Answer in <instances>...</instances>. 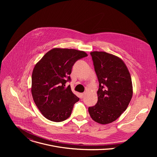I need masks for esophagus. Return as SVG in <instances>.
<instances>
[{
	"mask_svg": "<svg viewBox=\"0 0 157 157\" xmlns=\"http://www.w3.org/2000/svg\"><path fill=\"white\" fill-rule=\"evenodd\" d=\"M85 94H86V93H81V98H83L84 97Z\"/></svg>",
	"mask_w": 157,
	"mask_h": 157,
	"instance_id": "1",
	"label": "esophagus"
}]
</instances>
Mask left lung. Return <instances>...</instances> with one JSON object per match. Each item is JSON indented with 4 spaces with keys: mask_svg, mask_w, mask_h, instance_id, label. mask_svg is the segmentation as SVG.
I'll return each mask as SVG.
<instances>
[{
    "mask_svg": "<svg viewBox=\"0 0 157 157\" xmlns=\"http://www.w3.org/2000/svg\"><path fill=\"white\" fill-rule=\"evenodd\" d=\"M91 55L99 83L97 104L89 107L95 122L107 124L118 119L127 108L133 95L132 79L127 67L119 57L104 52Z\"/></svg>",
    "mask_w": 157,
    "mask_h": 157,
    "instance_id": "obj_1",
    "label": "left lung"
}]
</instances>
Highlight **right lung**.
I'll return each instance as SVG.
<instances>
[{
    "mask_svg": "<svg viewBox=\"0 0 157 157\" xmlns=\"http://www.w3.org/2000/svg\"><path fill=\"white\" fill-rule=\"evenodd\" d=\"M87 55L75 49L55 48L35 64L32 76L33 99L42 115L53 122H62L71 114L79 98L71 87L70 75L75 63Z\"/></svg>",
    "mask_w": 157,
    "mask_h": 157,
    "instance_id": "1",
    "label": "right lung"
}]
</instances>
